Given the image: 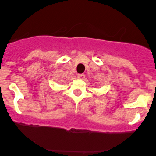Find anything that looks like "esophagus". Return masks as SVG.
<instances>
[{
    "mask_svg": "<svg viewBox=\"0 0 156 156\" xmlns=\"http://www.w3.org/2000/svg\"><path fill=\"white\" fill-rule=\"evenodd\" d=\"M84 77H85L84 74H78V75H77V78L78 79H84Z\"/></svg>",
    "mask_w": 156,
    "mask_h": 156,
    "instance_id": "1",
    "label": "esophagus"
}]
</instances>
